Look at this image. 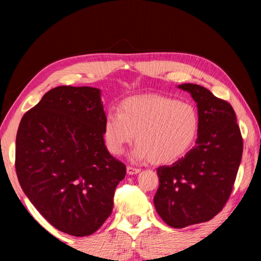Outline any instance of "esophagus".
<instances>
[{
  "instance_id": "34e87169",
  "label": "esophagus",
  "mask_w": 261,
  "mask_h": 261,
  "mask_svg": "<svg viewBox=\"0 0 261 261\" xmlns=\"http://www.w3.org/2000/svg\"><path fill=\"white\" fill-rule=\"evenodd\" d=\"M140 171L139 168H136V167H132V166H127L126 167V173L129 175H135V174H138Z\"/></svg>"
}]
</instances>
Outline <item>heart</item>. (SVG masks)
<instances>
[{"mask_svg":"<svg viewBox=\"0 0 261 261\" xmlns=\"http://www.w3.org/2000/svg\"><path fill=\"white\" fill-rule=\"evenodd\" d=\"M199 130V116L193 106L160 95L131 96L109 113L103 123L108 151L120 155L135 139V160L149 159L167 165L182 158L192 146Z\"/></svg>","mask_w":261,"mask_h":261,"instance_id":"b5f03b06","label":"heart"}]
</instances>
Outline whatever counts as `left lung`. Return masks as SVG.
<instances>
[{
	"label": "left lung",
	"mask_w": 261,
	"mask_h": 261,
	"mask_svg": "<svg viewBox=\"0 0 261 261\" xmlns=\"http://www.w3.org/2000/svg\"><path fill=\"white\" fill-rule=\"evenodd\" d=\"M197 102L196 146L171 166L159 167L154 196L158 214L168 226L184 228L213 219L228 201L243 153V139L230 103L207 88L182 84Z\"/></svg>",
	"instance_id": "left-lung-1"
}]
</instances>
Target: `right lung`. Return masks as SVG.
Instances as JSON below:
<instances>
[{"label": "right lung", "instance_id": "add662e5", "mask_svg": "<svg viewBox=\"0 0 261 261\" xmlns=\"http://www.w3.org/2000/svg\"><path fill=\"white\" fill-rule=\"evenodd\" d=\"M106 114L99 88L59 86L21 118L16 173L30 201L51 226L90 236L112 214L125 177L123 162L103 139Z\"/></svg>", "mask_w": 261, "mask_h": 261}]
</instances>
